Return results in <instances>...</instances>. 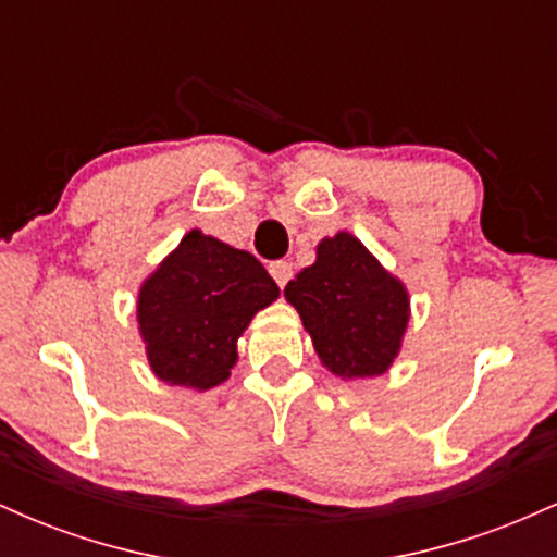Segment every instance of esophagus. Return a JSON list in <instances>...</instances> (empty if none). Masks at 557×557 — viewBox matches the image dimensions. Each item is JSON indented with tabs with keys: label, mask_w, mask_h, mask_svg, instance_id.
<instances>
[{
	"label": "esophagus",
	"mask_w": 557,
	"mask_h": 557,
	"mask_svg": "<svg viewBox=\"0 0 557 557\" xmlns=\"http://www.w3.org/2000/svg\"><path fill=\"white\" fill-rule=\"evenodd\" d=\"M270 274H272L274 283H277L280 287H285V283L290 280V274H293V267L287 264V261H272Z\"/></svg>",
	"instance_id": "1"
}]
</instances>
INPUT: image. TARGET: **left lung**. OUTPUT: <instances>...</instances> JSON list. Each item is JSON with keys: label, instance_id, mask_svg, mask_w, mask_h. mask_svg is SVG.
Masks as SVG:
<instances>
[{"label": "left lung", "instance_id": "obj_1", "mask_svg": "<svg viewBox=\"0 0 557 557\" xmlns=\"http://www.w3.org/2000/svg\"><path fill=\"white\" fill-rule=\"evenodd\" d=\"M319 359L341 376H376L398 356L408 296L354 235L337 233L317 261L285 285Z\"/></svg>", "mask_w": 557, "mask_h": 557}]
</instances>
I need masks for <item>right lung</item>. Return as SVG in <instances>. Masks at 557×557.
Masks as SVG:
<instances>
[{
  "mask_svg": "<svg viewBox=\"0 0 557 557\" xmlns=\"http://www.w3.org/2000/svg\"><path fill=\"white\" fill-rule=\"evenodd\" d=\"M280 287L248 251L190 230L146 280L138 324L159 380L207 389L235 367V343Z\"/></svg>",
  "mask_w": 557,
  "mask_h": 557,
  "instance_id": "obj_1",
  "label": "right lung"
}]
</instances>
